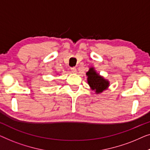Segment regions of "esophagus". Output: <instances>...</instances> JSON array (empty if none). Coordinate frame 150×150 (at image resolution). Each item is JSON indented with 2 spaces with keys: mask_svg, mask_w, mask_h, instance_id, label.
Here are the masks:
<instances>
[{
  "mask_svg": "<svg viewBox=\"0 0 150 150\" xmlns=\"http://www.w3.org/2000/svg\"><path fill=\"white\" fill-rule=\"evenodd\" d=\"M71 72H72L73 73H75L76 72H77V69H76V68H75V67L71 68Z\"/></svg>",
  "mask_w": 150,
  "mask_h": 150,
  "instance_id": "obj_1",
  "label": "esophagus"
}]
</instances>
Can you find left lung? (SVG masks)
<instances>
[{
	"label": "left lung",
	"instance_id": "obj_1",
	"mask_svg": "<svg viewBox=\"0 0 150 150\" xmlns=\"http://www.w3.org/2000/svg\"><path fill=\"white\" fill-rule=\"evenodd\" d=\"M86 75L88 85L96 94H100L108 89L109 81L97 73L94 67H90L89 71L86 72Z\"/></svg>",
	"mask_w": 150,
	"mask_h": 150
}]
</instances>
